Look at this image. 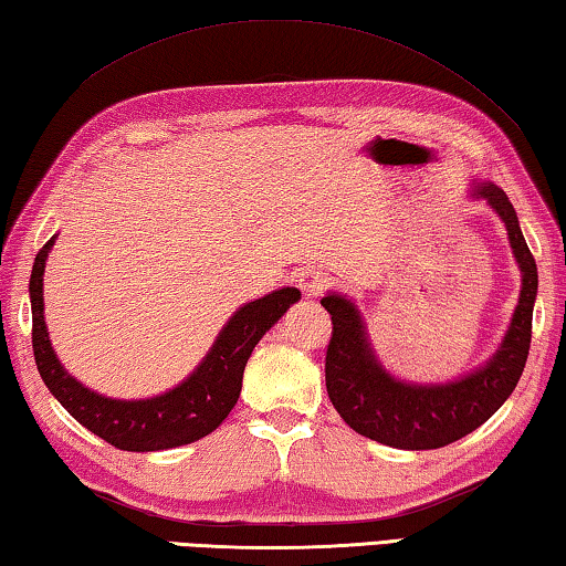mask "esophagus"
Here are the masks:
<instances>
[{
	"mask_svg": "<svg viewBox=\"0 0 566 566\" xmlns=\"http://www.w3.org/2000/svg\"><path fill=\"white\" fill-rule=\"evenodd\" d=\"M298 289L308 295V298H315V295L323 293L325 289V275L318 271H303L298 275Z\"/></svg>",
	"mask_w": 566,
	"mask_h": 566,
	"instance_id": "1",
	"label": "esophagus"
}]
</instances>
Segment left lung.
I'll use <instances>...</instances> for the list:
<instances>
[{
  "instance_id": "left-lung-1",
  "label": "left lung",
  "mask_w": 566,
  "mask_h": 566,
  "mask_svg": "<svg viewBox=\"0 0 566 566\" xmlns=\"http://www.w3.org/2000/svg\"><path fill=\"white\" fill-rule=\"evenodd\" d=\"M470 198L488 203L507 228L522 289L502 343L480 368L448 382H410L392 375L375 353L368 325L348 295L325 293L321 305L333 318L325 355L328 398L350 428L398 450H438L478 430L497 412L522 378L532 343L537 301V263L524 241L507 193L492 181H472Z\"/></svg>"
}]
</instances>
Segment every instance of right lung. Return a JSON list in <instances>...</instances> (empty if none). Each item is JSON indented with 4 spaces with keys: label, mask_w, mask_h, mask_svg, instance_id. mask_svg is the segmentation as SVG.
Returning a JSON list of instances; mask_svg holds the SVG:
<instances>
[{
    "label": "right lung",
    "mask_w": 566,
    "mask_h": 566,
    "mask_svg": "<svg viewBox=\"0 0 566 566\" xmlns=\"http://www.w3.org/2000/svg\"><path fill=\"white\" fill-rule=\"evenodd\" d=\"M56 235L34 258L29 277L32 345L36 370L49 392L88 432L126 452H156L211 434L238 402L243 370L258 340L301 301L298 289H277L238 308L218 333L206 358L176 388L154 398L116 400L86 388L56 358L44 323V268Z\"/></svg>",
    "instance_id": "add662e5"
}]
</instances>
